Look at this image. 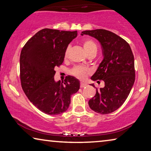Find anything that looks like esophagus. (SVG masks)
Here are the masks:
<instances>
[{
  "instance_id": "obj_1",
  "label": "esophagus",
  "mask_w": 151,
  "mask_h": 151,
  "mask_svg": "<svg viewBox=\"0 0 151 151\" xmlns=\"http://www.w3.org/2000/svg\"><path fill=\"white\" fill-rule=\"evenodd\" d=\"M87 85H88L87 83H83V82H81L80 83V88H83L87 86Z\"/></svg>"
}]
</instances>
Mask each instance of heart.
Returning a JSON list of instances; mask_svg holds the SVG:
<instances>
[{"instance_id":"obj_1","label":"heart","mask_w":151,"mask_h":151,"mask_svg":"<svg viewBox=\"0 0 151 151\" xmlns=\"http://www.w3.org/2000/svg\"><path fill=\"white\" fill-rule=\"evenodd\" d=\"M83 47L84 49L86 52H88L91 51L92 50L96 49V45L93 41L90 40H87L83 42ZM69 53V48L66 50L65 54V57H67ZM73 75H74L76 77L80 79V80H84V79L87 77L88 74L89 73L88 69L82 68V67H76L74 68L72 71H71Z\"/></svg>"}]
</instances>
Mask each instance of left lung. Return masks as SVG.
Segmentation results:
<instances>
[{"label": "left lung", "instance_id": "1", "mask_svg": "<svg viewBox=\"0 0 151 151\" xmlns=\"http://www.w3.org/2000/svg\"><path fill=\"white\" fill-rule=\"evenodd\" d=\"M81 35L96 38L103 48L104 58L91 80H103L105 86L96 89L88 105L96 113L109 114L124 104L133 86L135 81L133 53L126 40L108 30H87ZM90 85L95 87L94 83Z\"/></svg>", "mask_w": 151, "mask_h": 151}]
</instances>
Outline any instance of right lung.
<instances>
[{
    "mask_svg": "<svg viewBox=\"0 0 151 151\" xmlns=\"http://www.w3.org/2000/svg\"><path fill=\"white\" fill-rule=\"evenodd\" d=\"M78 32L43 29L27 42L20 55V78L29 101L42 112L59 115L68 110L71 96L80 89V80L67 76L56 82L55 68L63 63L69 44Z\"/></svg>",
    "mask_w": 151,
    "mask_h": 151,
    "instance_id": "obj_1",
    "label": "right lung"
}]
</instances>
